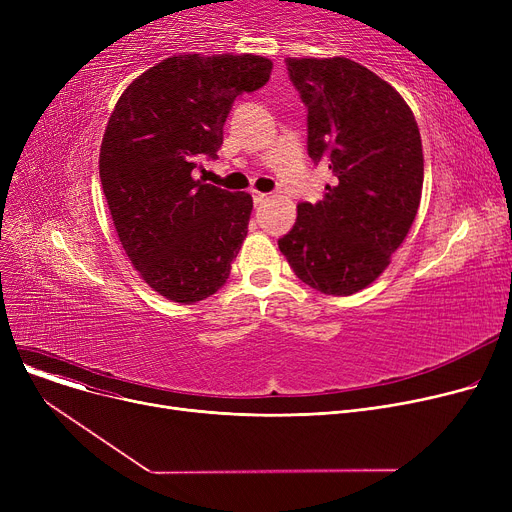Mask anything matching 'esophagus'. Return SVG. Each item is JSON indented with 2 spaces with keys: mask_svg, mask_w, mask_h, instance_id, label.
<instances>
[{
  "mask_svg": "<svg viewBox=\"0 0 512 512\" xmlns=\"http://www.w3.org/2000/svg\"><path fill=\"white\" fill-rule=\"evenodd\" d=\"M251 197H253V203H255V205H259V203H263V201L267 199V195H265V193H259V191H251Z\"/></svg>",
  "mask_w": 512,
  "mask_h": 512,
  "instance_id": "1",
  "label": "esophagus"
}]
</instances>
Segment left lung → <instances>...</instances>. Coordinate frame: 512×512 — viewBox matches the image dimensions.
<instances>
[{
  "mask_svg": "<svg viewBox=\"0 0 512 512\" xmlns=\"http://www.w3.org/2000/svg\"><path fill=\"white\" fill-rule=\"evenodd\" d=\"M307 105V151L336 182L319 203H299L278 240L311 288L348 297L378 280L407 238L421 201L423 147L407 101L348 58H286Z\"/></svg>",
  "mask_w": 512,
  "mask_h": 512,
  "instance_id": "8db88e82",
  "label": "left lung"
}]
</instances>
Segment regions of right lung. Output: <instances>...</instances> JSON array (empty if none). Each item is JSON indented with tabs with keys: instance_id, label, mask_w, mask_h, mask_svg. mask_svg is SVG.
Returning <instances> with one entry per match:
<instances>
[{
	"instance_id": "obj_1",
	"label": "right lung",
	"mask_w": 512,
	"mask_h": 512,
	"mask_svg": "<svg viewBox=\"0 0 512 512\" xmlns=\"http://www.w3.org/2000/svg\"><path fill=\"white\" fill-rule=\"evenodd\" d=\"M272 60L184 53L145 70L120 95L99 151V178L120 245L168 301L193 305L232 270L253 209L249 193L195 178L215 157L240 93L263 87Z\"/></svg>"
}]
</instances>
